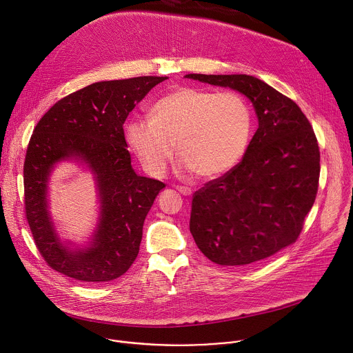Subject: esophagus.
Segmentation results:
<instances>
[{
    "instance_id": "1",
    "label": "esophagus",
    "mask_w": 353,
    "mask_h": 353,
    "mask_svg": "<svg viewBox=\"0 0 353 353\" xmlns=\"http://www.w3.org/2000/svg\"><path fill=\"white\" fill-rule=\"evenodd\" d=\"M177 191L180 192V194H183V195H185V196H190L191 195V188H188V187H177Z\"/></svg>"
}]
</instances>
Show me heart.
Here are the masks:
<instances>
[{
    "instance_id": "b5f03b06",
    "label": "heart",
    "mask_w": 353,
    "mask_h": 353,
    "mask_svg": "<svg viewBox=\"0 0 353 353\" xmlns=\"http://www.w3.org/2000/svg\"><path fill=\"white\" fill-rule=\"evenodd\" d=\"M251 128V110L240 93L179 86L158 100L150 119L128 121L125 139L143 170L155 179L165 176L174 143L183 172L215 179L239 163Z\"/></svg>"
}]
</instances>
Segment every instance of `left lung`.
<instances>
[{"mask_svg": "<svg viewBox=\"0 0 353 353\" xmlns=\"http://www.w3.org/2000/svg\"><path fill=\"white\" fill-rule=\"evenodd\" d=\"M185 78L240 92L259 119L241 162L192 195L195 244L219 265L268 259L297 240L314 204L320 177L316 134L292 99L256 77Z\"/></svg>", "mask_w": 353, "mask_h": 353, "instance_id": "8db88e82", "label": "left lung"}]
</instances>
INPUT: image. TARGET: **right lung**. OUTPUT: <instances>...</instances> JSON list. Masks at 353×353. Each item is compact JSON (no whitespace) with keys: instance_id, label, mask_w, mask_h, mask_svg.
Masks as SVG:
<instances>
[{"instance_id":"right-lung-1","label":"right lung","mask_w":353,"mask_h":353,"mask_svg":"<svg viewBox=\"0 0 353 353\" xmlns=\"http://www.w3.org/2000/svg\"><path fill=\"white\" fill-rule=\"evenodd\" d=\"M165 79L92 83L59 100L34 127L23 165L25 211L36 247L54 271L77 281L109 282L135 261L145 218L165 184L134 172L123 125L146 93ZM67 160L91 170L99 196L92 239L77 249L59 240L46 199L49 176Z\"/></svg>"}]
</instances>
